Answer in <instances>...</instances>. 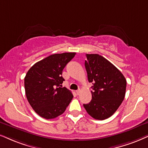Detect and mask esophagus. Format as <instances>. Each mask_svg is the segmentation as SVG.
I'll return each mask as SVG.
<instances>
[{"mask_svg":"<svg viewBox=\"0 0 148 148\" xmlns=\"http://www.w3.org/2000/svg\"><path fill=\"white\" fill-rule=\"evenodd\" d=\"M80 91H81V90H80V89H78V90L76 91V94H77V95H79L80 93Z\"/></svg>","mask_w":148,"mask_h":148,"instance_id":"esophagus-1","label":"esophagus"}]
</instances>
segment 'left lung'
Here are the masks:
<instances>
[{
    "label": "left lung",
    "mask_w": 148,
    "mask_h": 148,
    "mask_svg": "<svg viewBox=\"0 0 148 148\" xmlns=\"http://www.w3.org/2000/svg\"><path fill=\"white\" fill-rule=\"evenodd\" d=\"M85 66L89 83H92V99L83 104L93 118L104 120L113 115L124 100L126 80L120 71L98 54H87Z\"/></svg>",
    "instance_id": "1"
}]
</instances>
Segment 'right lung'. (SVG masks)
Here are the masks:
<instances>
[{
  "mask_svg": "<svg viewBox=\"0 0 148 148\" xmlns=\"http://www.w3.org/2000/svg\"><path fill=\"white\" fill-rule=\"evenodd\" d=\"M76 52L48 56L29 69L24 78V88L30 105L40 117L54 119L64 113L73 98L71 91L61 87L63 70Z\"/></svg>",
  "mask_w": 148,
  "mask_h": 148,
  "instance_id": "add662e5",
  "label": "right lung"
}]
</instances>
